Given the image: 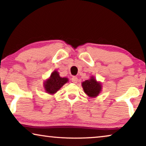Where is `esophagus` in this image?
Segmentation results:
<instances>
[{"instance_id": "1", "label": "esophagus", "mask_w": 146, "mask_h": 146, "mask_svg": "<svg viewBox=\"0 0 146 146\" xmlns=\"http://www.w3.org/2000/svg\"><path fill=\"white\" fill-rule=\"evenodd\" d=\"M71 81L73 83H77L78 82V78L76 76H73L72 78H71Z\"/></svg>"}]
</instances>
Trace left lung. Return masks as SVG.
<instances>
[{"label": "left lung", "instance_id": "obj_1", "mask_svg": "<svg viewBox=\"0 0 146 146\" xmlns=\"http://www.w3.org/2000/svg\"><path fill=\"white\" fill-rule=\"evenodd\" d=\"M82 86L84 92L90 97H97L102 90L101 83L97 82L93 76H91L90 79L83 82Z\"/></svg>", "mask_w": 146, "mask_h": 146}]
</instances>
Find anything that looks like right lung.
Returning <instances> with one entry per match:
<instances>
[{
    "label": "right lung",
    "instance_id": "obj_1",
    "mask_svg": "<svg viewBox=\"0 0 146 146\" xmlns=\"http://www.w3.org/2000/svg\"><path fill=\"white\" fill-rule=\"evenodd\" d=\"M68 81V78L60 77L57 71H54L51 74L49 78L44 82V87L46 93L52 95L56 93Z\"/></svg>",
    "mask_w": 146,
    "mask_h": 146
}]
</instances>
